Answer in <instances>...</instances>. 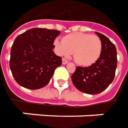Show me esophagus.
<instances>
[{
  "instance_id": "esophagus-1",
  "label": "esophagus",
  "mask_w": 128,
  "mask_h": 128,
  "mask_svg": "<svg viewBox=\"0 0 128 128\" xmlns=\"http://www.w3.org/2000/svg\"><path fill=\"white\" fill-rule=\"evenodd\" d=\"M68 62V60L67 59H66V58H62V63L63 64V65H66L67 63Z\"/></svg>"
}]
</instances>
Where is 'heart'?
Masks as SVG:
<instances>
[{
    "instance_id": "heart-1",
    "label": "heart",
    "mask_w": 128,
    "mask_h": 128,
    "mask_svg": "<svg viewBox=\"0 0 128 128\" xmlns=\"http://www.w3.org/2000/svg\"><path fill=\"white\" fill-rule=\"evenodd\" d=\"M54 46L60 56H69L73 53L75 60L83 66L94 64L100 57L102 52L100 38L84 32L68 34L62 40L56 39Z\"/></svg>"
}]
</instances>
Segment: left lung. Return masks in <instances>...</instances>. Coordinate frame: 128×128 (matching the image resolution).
I'll return each instance as SVG.
<instances>
[{
  "label": "left lung",
  "instance_id": "obj_1",
  "mask_svg": "<svg viewBox=\"0 0 128 128\" xmlns=\"http://www.w3.org/2000/svg\"><path fill=\"white\" fill-rule=\"evenodd\" d=\"M96 33L102 42L100 57L90 66H77L71 76L72 82L78 90L92 95L100 93L112 83L118 63L115 45L104 35Z\"/></svg>",
  "mask_w": 128,
  "mask_h": 128
}]
</instances>
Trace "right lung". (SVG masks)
Instances as JSON below:
<instances>
[{
	"label": "right lung",
	"instance_id": "1",
	"mask_svg": "<svg viewBox=\"0 0 128 128\" xmlns=\"http://www.w3.org/2000/svg\"><path fill=\"white\" fill-rule=\"evenodd\" d=\"M60 33L57 30L34 28L19 35L10 50V68L16 81L30 90L42 88L50 82L62 58L52 51Z\"/></svg>",
	"mask_w": 128,
	"mask_h": 128
}]
</instances>
